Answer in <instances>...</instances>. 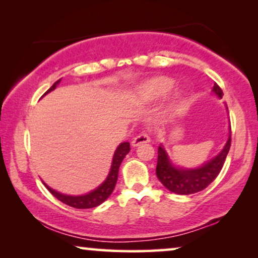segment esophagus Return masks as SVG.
<instances>
[{"label": "esophagus", "instance_id": "1", "mask_svg": "<svg viewBox=\"0 0 258 258\" xmlns=\"http://www.w3.org/2000/svg\"><path fill=\"white\" fill-rule=\"evenodd\" d=\"M149 142H150L149 135H148V134H146V133H141L136 137H134L133 141H132V146L137 147V146H140V144H142V143H149Z\"/></svg>", "mask_w": 258, "mask_h": 258}]
</instances>
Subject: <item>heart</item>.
<instances>
[{
	"label": "heart",
	"mask_w": 258,
	"mask_h": 258,
	"mask_svg": "<svg viewBox=\"0 0 258 258\" xmlns=\"http://www.w3.org/2000/svg\"><path fill=\"white\" fill-rule=\"evenodd\" d=\"M172 86H174V80H171L170 77H154L139 84L134 91L133 98L137 103H150L168 94ZM178 96L179 94L176 93V97Z\"/></svg>",
	"instance_id": "obj_1"
}]
</instances>
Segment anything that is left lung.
Here are the masks:
<instances>
[{"label":"left lung","mask_w":258,"mask_h":258,"mask_svg":"<svg viewBox=\"0 0 258 258\" xmlns=\"http://www.w3.org/2000/svg\"><path fill=\"white\" fill-rule=\"evenodd\" d=\"M213 94L216 95L218 98L223 96V91L216 83L214 84ZM230 144L231 128L223 149L216 156L196 168H182L174 164L169 157L167 150L160 144L156 165L157 178L169 191L178 194V195H190V194L199 192L201 190L206 189L220 174L229 149H230Z\"/></svg>","instance_id":"8db88e82"}]
</instances>
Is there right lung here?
I'll use <instances>...</instances> for the list:
<instances>
[{"label":"right lung","instance_id":"1","mask_svg":"<svg viewBox=\"0 0 258 258\" xmlns=\"http://www.w3.org/2000/svg\"><path fill=\"white\" fill-rule=\"evenodd\" d=\"M61 80L62 79L56 81V82L52 84V86L49 88L47 91H45L44 95H47L48 93H50V91L56 89V87L58 86L59 82H61ZM129 151H130V143L129 142H122L121 144H119V146L116 148L114 156H112L110 171H109L107 178H105L104 182L101 183V184L98 185L96 189L91 190L90 192L84 194V195H79V196L66 195V194L58 192V191H56V190L51 189L50 186L45 184L44 182H43V184L45 185V188H47L49 191H50L52 195L56 197V199L59 200L64 204H67V206L76 208V209H89V208H95V207L100 206V204L103 203L104 201L111 195V192L114 191L116 182H117L119 165H121L123 158L125 157V155L128 154Z\"/></svg>","mask_w":258,"mask_h":258}]
</instances>
